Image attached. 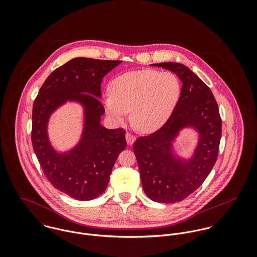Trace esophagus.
I'll return each instance as SVG.
<instances>
[{
  "mask_svg": "<svg viewBox=\"0 0 257 257\" xmlns=\"http://www.w3.org/2000/svg\"><path fill=\"white\" fill-rule=\"evenodd\" d=\"M125 139H126V143H127V145H130V146H132V145L136 142V140H137L136 136H135V135H133V134H132V133H130V132H127V133L125 134Z\"/></svg>",
  "mask_w": 257,
  "mask_h": 257,
  "instance_id": "esophagus-1",
  "label": "esophagus"
}]
</instances>
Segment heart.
Returning a JSON list of instances; mask_svg holds the SVG:
<instances>
[{
    "label": "heart",
    "instance_id": "obj_1",
    "mask_svg": "<svg viewBox=\"0 0 257 257\" xmlns=\"http://www.w3.org/2000/svg\"><path fill=\"white\" fill-rule=\"evenodd\" d=\"M104 98L106 111L122 121L132 110L134 125L141 132L160 127L174 110L181 93L178 77L172 72L140 70L122 74L110 82Z\"/></svg>",
    "mask_w": 257,
    "mask_h": 257
}]
</instances>
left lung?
Returning a JSON list of instances; mask_svg holds the SVG:
<instances>
[{
	"label": "left lung",
	"instance_id": "obj_1",
	"mask_svg": "<svg viewBox=\"0 0 257 257\" xmlns=\"http://www.w3.org/2000/svg\"><path fill=\"white\" fill-rule=\"evenodd\" d=\"M154 65L176 74L182 89L166 122L156 132L138 138L134 152L147 197L158 203L173 204L195 192L213 169L219 153L221 118L210 88L188 67L175 62ZM187 125L200 132V141L193 159L183 164L171 153V142Z\"/></svg>",
	"mask_w": 257,
	"mask_h": 257
}]
</instances>
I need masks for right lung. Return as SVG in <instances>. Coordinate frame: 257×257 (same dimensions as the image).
I'll use <instances>...</instances> for the list:
<instances>
[{
	"label": "right lung",
	"mask_w": 257,
	"mask_h": 257,
	"mask_svg": "<svg viewBox=\"0 0 257 257\" xmlns=\"http://www.w3.org/2000/svg\"><path fill=\"white\" fill-rule=\"evenodd\" d=\"M120 60L78 57L55 69L39 89L33 107L32 143L48 181L57 190L80 201L99 197L107 188L112 166L126 147L125 131L100 124L105 108L100 102L101 84ZM68 99L86 108V125L79 146L68 155L50 147L46 125L50 113Z\"/></svg>",
	"instance_id": "1"
}]
</instances>
